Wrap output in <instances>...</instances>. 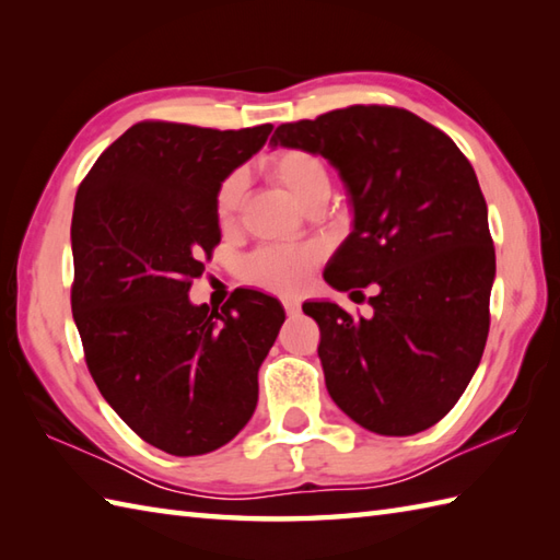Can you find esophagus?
<instances>
[{"label": "esophagus", "mask_w": 560, "mask_h": 560, "mask_svg": "<svg viewBox=\"0 0 560 560\" xmlns=\"http://www.w3.org/2000/svg\"><path fill=\"white\" fill-rule=\"evenodd\" d=\"M283 311H287V315H299L301 313V303L287 299V301H283Z\"/></svg>", "instance_id": "34e87169"}]
</instances>
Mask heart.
Listing matches in <instances>:
<instances>
[{
    "label": "heart",
    "instance_id": "heart-1",
    "mask_svg": "<svg viewBox=\"0 0 560 560\" xmlns=\"http://www.w3.org/2000/svg\"><path fill=\"white\" fill-rule=\"evenodd\" d=\"M265 171L273 185H279L291 197L295 207L303 211L311 209L317 201H327L329 197V173L325 163L315 153L303 149H283L271 153L265 163ZM245 180L241 173L225 177L217 192V219L229 229L233 225L237 209L243 201ZM313 249H283V247H261L247 257L243 267V279L249 287L265 289L271 293H299L315 267Z\"/></svg>",
    "mask_w": 560,
    "mask_h": 560
}]
</instances>
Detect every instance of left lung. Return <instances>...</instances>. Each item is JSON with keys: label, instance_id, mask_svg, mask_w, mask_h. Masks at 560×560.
<instances>
[{"label": "left lung", "instance_id": "obj_1", "mask_svg": "<svg viewBox=\"0 0 560 560\" xmlns=\"http://www.w3.org/2000/svg\"><path fill=\"white\" fill-rule=\"evenodd\" d=\"M273 147L339 171L353 229L325 269L337 291L373 287V315L305 303L337 407L368 431L413 435L455 407L489 337L495 249L467 156L445 132L392 105H351L279 125Z\"/></svg>", "mask_w": 560, "mask_h": 560}]
</instances>
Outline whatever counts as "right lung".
Instances as JSON below:
<instances>
[{"instance_id":"add662e5","label":"right lung","mask_w":560,"mask_h":560,"mask_svg":"<svg viewBox=\"0 0 560 560\" xmlns=\"http://www.w3.org/2000/svg\"><path fill=\"white\" fill-rule=\"evenodd\" d=\"M269 132L137 122L79 185L71 313L89 373L141 440L175 457L207 455L243 431L287 319L253 289L233 291L221 313L187 295L221 241V183Z\"/></svg>"}]
</instances>
